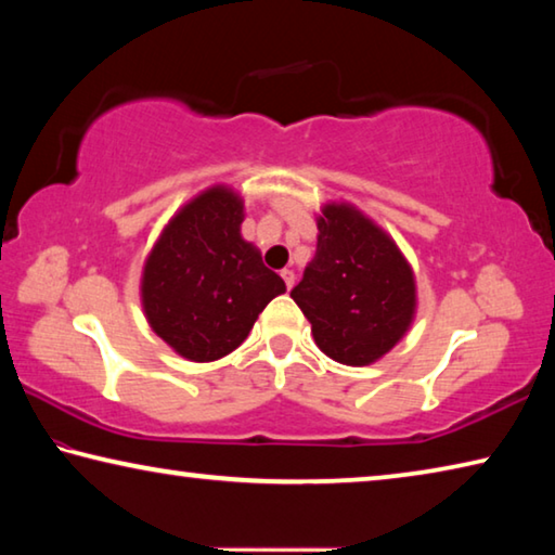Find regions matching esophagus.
I'll return each instance as SVG.
<instances>
[{
  "instance_id": "esophagus-1",
  "label": "esophagus",
  "mask_w": 555,
  "mask_h": 555,
  "mask_svg": "<svg viewBox=\"0 0 555 555\" xmlns=\"http://www.w3.org/2000/svg\"><path fill=\"white\" fill-rule=\"evenodd\" d=\"M281 279L286 281V288H294V281H296V274L291 269H284L281 271Z\"/></svg>"
}]
</instances>
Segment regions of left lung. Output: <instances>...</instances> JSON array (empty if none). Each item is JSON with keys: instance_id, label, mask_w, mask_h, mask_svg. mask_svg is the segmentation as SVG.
<instances>
[{"instance_id": "1", "label": "left lung", "mask_w": 555, "mask_h": 555, "mask_svg": "<svg viewBox=\"0 0 555 555\" xmlns=\"http://www.w3.org/2000/svg\"><path fill=\"white\" fill-rule=\"evenodd\" d=\"M291 298L327 357L364 367L409 331L416 279L387 232L352 205L331 203L318 218L315 257Z\"/></svg>"}]
</instances>
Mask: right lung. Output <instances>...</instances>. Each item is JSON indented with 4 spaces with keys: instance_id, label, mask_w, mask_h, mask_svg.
<instances>
[{
    "instance_id": "obj_1",
    "label": "right lung",
    "mask_w": 555,
    "mask_h": 555,
    "mask_svg": "<svg viewBox=\"0 0 555 555\" xmlns=\"http://www.w3.org/2000/svg\"><path fill=\"white\" fill-rule=\"evenodd\" d=\"M244 203L215 185L166 224L149 255L142 304L152 331L191 362H212L244 343L286 284L242 240Z\"/></svg>"
}]
</instances>
